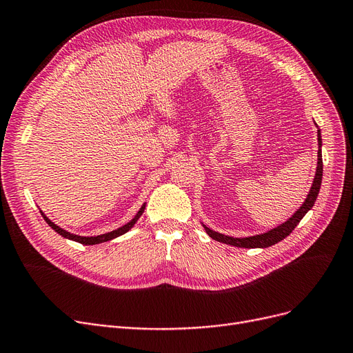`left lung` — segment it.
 I'll return each instance as SVG.
<instances>
[{
    "label": "left lung",
    "mask_w": 353,
    "mask_h": 353,
    "mask_svg": "<svg viewBox=\"0 0 353 353\" xmlns=\"http://www.w3.org/2000/svg\"><path fill=\"white\" fill-rule=\"evenodd\" d=\"M316 124V123H314ZM317 128V142H319V150H317V168H316V176L313 179V185L308 191V195L305 201L301 204V207L295 211V213L283 224L276 225V228L268 230L265 233L261 234H255V236H248V237H232V236H225L221 234L219 232H214L208 229L205 224H203V228L205 230V233L214 239L217 242L225 243V245H230V246H236V248H248V249H255V248H270L281 241H284V239L297 228V224L301 221V219L308 213L310 210L313 208L316 200H317V195L320 191V185H321V178H323V159H321V132L319 129V125L316 124Z\"/></svg>",
    "instance_id": "1"
}]
</instances>
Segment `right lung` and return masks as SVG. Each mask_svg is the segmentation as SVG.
<instances>
[{
	"mask_svg": "<svg viewBox=\"0 0 353 353\" xmlns=\"http://www.w3.org/2000/svg\"><path fill=\"white\" fill-rule=\"evenodd\" d=\"M145 207H146V203H145L142 207H140V210L137 211V214H136L128 224H124V225H121V228H119V229H116V230H112V232H108V233H104V234H98V236H79V234H74V233H70V232H66L65 229L59 228L58 224H54L41 210H40V213H41V216H43L45 221L50 225V228H52L56 233H59L62 237L69 239V241L78 242V243H81V245H98V243H104V242L112 241V239H116V237H119V236H121V234H124V233H128V232L133 228V225L136 224V221L140 219V216L143 214Z\"/></svg>",
	"mask_w": 353,
	"mask_h": 353,
	"instance_id": "right-lung-1",
	"label": "right lung"
}]
</instances>
